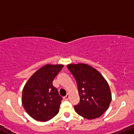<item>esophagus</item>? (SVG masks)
I'll list each match as a JSON object with an SVG mask.
<instances>
[{
  "label": "esophagus",
  "instance_id": "1",
  "mask_svg": "<svg viewBox=\"0 0 134 134\" xmlns=\"http://www.w3.org/2000/svg\"><path fill=\"white\" fill-rule=\"evenodd\" d=\"M69 94H67V95H66L65 96V97H63V99H64L65 100H68L69 99Z\"/></svg>",
  "mask_w": 134,
  "mask_h": 134
}]
</instances>
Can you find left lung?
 <instances>
[{"label": "left lung", "instance_id": "1", "mask_svg": "<svg viewBox=\"0 0 134 134\" xmlns=\"http://www.w3.org/2000/svg\"><path fill=\"white\" fill-rule=\"evenodd\" d=\"M77 84L80 102L75 105L76 113L92 120L102 116L108 109L112 99L107 80L97 70L85 63L67 65Z\"/></svg>", "mask_w": 134, "mask_h": 134}]
</instances>
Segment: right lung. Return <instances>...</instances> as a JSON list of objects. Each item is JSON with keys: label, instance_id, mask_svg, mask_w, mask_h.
Masks as SVG:
<instances>
[{"label": "right lung", "instance_id": "obj_1", "mask_svg": "<svg viewBox=\"0 0 134 134\" xmlns=\"http://www.w3.org/2000/svg\"><path fill=\"white\" fill-rule=\"evenodd\" d=\"M63 65L46 64L29 79L22 92V105L35 120H50L59 113L62 97L52 82Z\"/></svg>", "mask_w": 134, "mask_h": 134}]
</instances>
